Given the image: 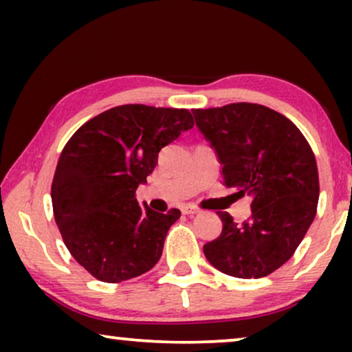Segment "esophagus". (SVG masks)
Returning a JSON list of instances; mask_svg holds the SVG:
<instances>
[{
	"label": "esophagus",
	"instance_id": "1",
	"mask_svg": "<svg viewBox=\"0 0 352 352\" xmlns=\"http://www.w3.org/2000/svg\"><path fill=\"white\" fill-rule=\"evenodd\" d=\"M181 211H182V214H187V216H194V214H197L199 213V208H197L195 205H184L181 208Z\"/></svg>",
	"mask_w": 352,
	"mask_h": 352
}]
</instances>
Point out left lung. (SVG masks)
Returning <instances> with one entry per match:
<instances>
[{"instance_id": "left-lung-1", "label": "left lung", "mask_w": 352, "mask_h": 352, "mask_svg": "<svg viewBox=\"0 0 352 352\" xmlns=\"http://www.w3.org/2000/svg\"><path fill=\"white\" fill-rule=\"evenodd\" d=\"M192 113L223 165L224 184L253 199L242 224L219 211L223 232L204 245L205 256L228 276L266 277L293 256L316 218L314 152L295 123L264 105L237 102Z\"/></svg>"}]
</instances>
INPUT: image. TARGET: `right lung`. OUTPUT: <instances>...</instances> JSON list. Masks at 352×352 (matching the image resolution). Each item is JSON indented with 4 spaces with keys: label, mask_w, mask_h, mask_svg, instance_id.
Masks as SVG:
<instances>
[{
    "label": "right lung",
    "mask_w": 352,
    "mask_h": 352,
    "mask_svg": "<svg viewBox=\"0 0 352 352\" xmlns=\"http://www.w3.org/2000/svg\"><path fill=\"white\" fill-rule=\"evenodd\" d=\"M194 126L186 109L126 104L76 129L60 153L51 186L65 247L98 280L117 283L151 271L181 211L158 213L136 200L158 152Z\"/></svg>",
    "instance_id": "1"
}]
</instances>
